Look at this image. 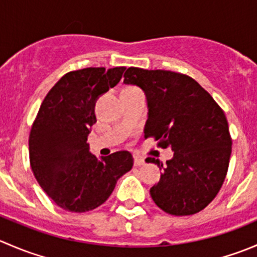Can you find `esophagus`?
Segmentation results:
<instances>
[{
    "instance_id": "obj_1",
    "label": "esophagus",
    "mask_w": 257,
    "mask_h": 257,
    "mask_svg": "<svg viewBox=\"0 0 257 257\" xmlns=\"http://www.w3.org/2000/svg\"><path fill=\"white\" fill-rule=\"evenodd\" d=\"M144 159L143 158H141V157H134V165H136V167H141V165H143L144 164Z\"/></svg>"
}]
</instances>
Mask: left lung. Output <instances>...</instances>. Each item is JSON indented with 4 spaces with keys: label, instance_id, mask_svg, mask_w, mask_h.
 I'll return each instance as SVG.
<instances>
[{
    "label": "left lung",
    "instance_id": "obj_1",
    "mask_svg": "<svg viewBox=\"0 0 257 257\" xmlns=\"http://www.w3.org/2000/svg\"><path fill=\"white\" fill-rule=\"evenodd\" d=\"M124 84L144 92L148 119L144 136L174 155L167 165L148 158L164 170L150 189L154 203L175 216L201 211L216 196L226 177L231 138L226 116L196 80L170 71L131 67Z\"/></svg>",
    "mask_w": 257,
    "mask_h": 257
}]
</instances>
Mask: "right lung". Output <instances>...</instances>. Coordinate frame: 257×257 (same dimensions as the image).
I'll list each match as a JSON object with an SVG mask.
<instances>
[{
	"label": "right lung",
	"instance_id": "1",
	"mask_svg": "<svg viewBox=\"0 0 257 257\" xmlns=\"http://www.w3.org/2000/svg\"><path fill=\"white\" fill-rule=\"evenodd\" d=\"M124 71L125 67H90L69 72L52 87L38 110L28 141L31 168L41 188L67 211L102 205L133 167L129 152L98 159L87 143L97 121L95 102L118 84Z\"/></svg>",
	"mask_w": 257,
	"mask_h": 257
}]
</instances>
